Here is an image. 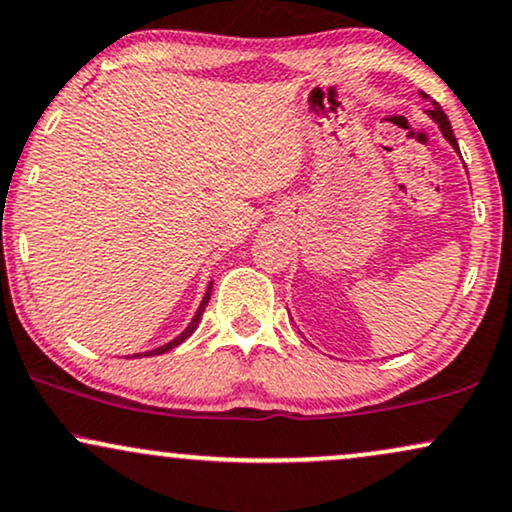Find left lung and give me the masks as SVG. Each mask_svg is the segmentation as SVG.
<instances>
[{
  "instance_id": "1",
  "label": "left lung",
  "mask_w": 512,
  "mask_h": 512,
  "mask_svg": "<svg viewBox=\"0 0 512 512\" xmlns=\"http://www.w3.org/2000/svg\"><path fill=\"white\" fill-rule=\"evenodd\" d=\"M427 97V95H424ZM429 116H432V119L439 123V128H441V133L446 135V140L448 143H451L455 150H458V140H455V135H453V128H451V121H448V116L443 114V109H441V104L439 102H434V107L429 109Z\"/></svg>"
}]
</instances>
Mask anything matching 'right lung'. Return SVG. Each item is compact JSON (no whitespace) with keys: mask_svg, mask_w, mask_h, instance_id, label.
<instances>
[{"mask_svg":"<svg viewBox=\"0 0 512 512\" xmlns=\"http://www.w3.org/2000/svg\"><path fill=\"white\" fill-rule=\"evenodd\" d=\"M207 303H209V291L205 293V298H202V303H200V307H197V312H195L193 322H190V324H188V329H186V331H183V334H181V336H178V338H174V341H171V343H166V346H162V348H157V350H152V353H150V355H162V353H166V350L176 348V346H178V343H183V341H186V338H188V336H190V334H193V331H195V326H197V324H200V317H202V312H205V307H207ZM145 355H147V353H145Z\"/></svg>","mask_w":512,"mask_h":512,"instance_id":"right-lung-1","label":"right lung"}]
</instances>
